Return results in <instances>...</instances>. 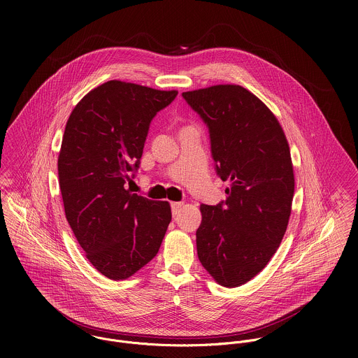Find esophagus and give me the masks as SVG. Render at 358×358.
<instances>
[{
    "instance_id": "esophagus-1",
    "label": "esophagus",
    "mask_w": 358,
    "mask_h": 358,
    "mask_svg": "<svg viewBox=\"0 0 358 358\" xmlns=\"http://www.w3.org/2000/svg\"><path fill=\"white\" fill-rule=\"evenodd\" d=\"M183 206V203H172L171 208H172V215L176 216L180 212V208Z\"/></svg>"
}]
</instances>
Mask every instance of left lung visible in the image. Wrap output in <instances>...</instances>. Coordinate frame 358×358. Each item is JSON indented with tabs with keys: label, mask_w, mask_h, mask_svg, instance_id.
I'll list each match as a JSON object with an SVG mask.
<instances>
[{
	"label": "left lung",
	"mask_w": 358,
	"mask_h": 358,
	"mask_svg": "<svg viewBox=\"0 0 358 358\" xmlns=\"http://www.w3.org/2000/svg\"><path fill=\"white\" fill-rule=\"evenodd\" d=\"M204 120L226 200L201 205L197 254L212 278L240 287L260 273L287 231L295 192L285 134L271 110L241 85L183 92Z\"/></svg>",
	"instance_id": "8db88e82"
}]
</instances>
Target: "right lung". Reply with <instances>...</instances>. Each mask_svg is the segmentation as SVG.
Returning a JSON list of instances; mask_svg holds the SVG:
<instances>
[{
  "label": "right lung",
  "mask_w": 358,
  "mask_h": 358,
  "mask_svg": "<svg viewBox=\"0 0 358 358\" xmlns=\"http://www.w3.org/2000/svg\"><path fill=\"white\" fill-rule=\"evenodd\" d=\"M178 91L111 80L73 108L57 158L66 219L87 259L127 280L157 255L172 219L168 201L125 189L139 168L150 122Z\"/></svg>",
  "instance_id": "add662e5"
}]
</instances>
